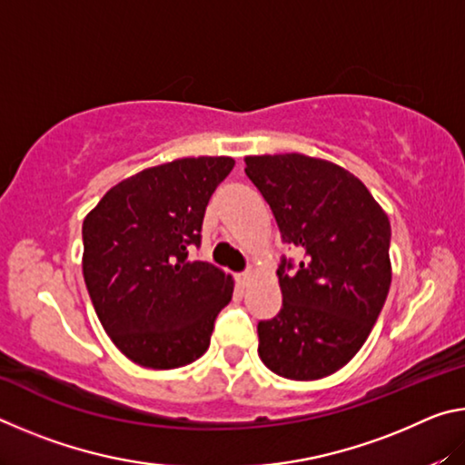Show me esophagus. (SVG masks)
Instances as JSON below:
<instances>
[{"mask_svg":"<svg viewBox=\"0 0 465 465\" xmlns=\"http://www.w3.org/2000/svg\"><path fill=\"white\" fill-rule=\"evenodd\" d=\"M256 277V272L254 271H246V272H240L238 274V282L242 287H248L250 285V281Z\"/></svg>","mask_w":465,"mask_h":465,"instance_id":"obj_1","label":"esophagus"}]
</instances>
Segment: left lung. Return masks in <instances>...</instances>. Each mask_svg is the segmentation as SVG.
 <instances>
[{
  "mask_svg": "<svg viewBox=\"0 0 465 465\" xmlns=\"http://www.w3.org/2000/svg\"><path fill=\"white\" fill-rule=\"evenodd\" d=\"M252 180L302 262L279 264L282 308L258 322V355L295 381L332 375L371 332L391 282L385 211L332 162L302 153L248 155Z\"/></svg>",
  "mask_w": 465,
  "mask_h": 465,
  "instance_id": "8db88e82",
  "label": "left lung"
}]
</instances>
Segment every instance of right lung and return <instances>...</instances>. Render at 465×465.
<instances>
[{
  "instance_id": "right-lung-1",
  "label": "right lung",
  "mask_w": 465,
  "mask_h": 465,
  "mask_svg": "<svg viewBox=\"0 0 465 465\" xmlns=\"http://www.w3.org/2000/svg\"><path fill=\"white\" fill-rule=\"evenodd\" d=\"M232 157H183L123 180L84 219V281L100 324L133 363L176 369L209 349L233 281L191 261Z\"/></svg>"
}]
</instances>
